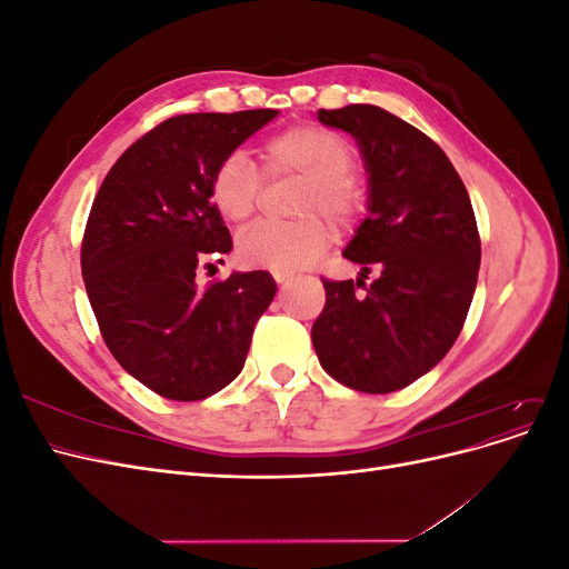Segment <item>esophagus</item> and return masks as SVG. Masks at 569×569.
Masks as SVG:
<instances>
[{
	"label": "esophagus",
	"mask_w": 569,
	"mask_h": 569,
	"mask_svg": "<svg viewBox=\"0 0 569 569\" xmlns=\"http://www.w3.org/2000/svg\"><path fill=\"white\" fill-rule=\"evenodd\" d=\"M272 278H274V282H278V284H289L291 280H295V274H289V272H272Z\"/></svg>",
	"instance_id": "obj_1"
}]
</instances>
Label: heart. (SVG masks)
Here are the masks:
<instances>
[{
    "mask_svg": "<svg viewBox=\"0 0 569 569\" xmlns=\"http://www.w3.org/2000/svg\"><path fill=\"white\" fill-rule=\"evenodd\" d=\"M268 178H306L297 201V222H261L237 242V253L249 266L272 272H297L308 268L330 247L335 228H351L366 209V189L353 173V149L332 130L320 126H295L270 137L261 149ZM263 199V176L244 151L222 159L211 178V201L218 213L244 226Z\"/></svg>",
    "mask_w": 569,
    "mask_h": 569,
    "instance_id": "obj_1",
    "label": "heart"
}]
</instances>
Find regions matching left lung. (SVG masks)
<instances>
[{"mask_svg":"<svg viewBox=\"0 0 569 569\" xmlns=\"http://www.w3.org/2000/svg\"><path fill=\"white\" fill-rule=\"evenodd\" d=\"M318 120L363 153L368 218L343 258L365 280L377 269L378 280H322L311 339L337 382L389 393L432 370L462 330L481 258L475 211L449 157L406 120L372 104L320 109Z\"/></svg>","mask_w":569,"mask_h":569,"instance_id":"1","label":"left lung"}]
</instances>
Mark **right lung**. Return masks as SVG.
<instances>
[{
  "label": "right lung",
  "instance_id": "obj_1",
  "mask_svg": "<svg viewBox=\"0 0 569 569\" xmlns=\"http://www.w3.org/2000/svg\"><path fill=\"white\" fill-rule=\"evenodd\" d=\"M274 109L184 113L126 149L94 197L80 266L101 337L126 372L163 399L201 401L242 372L278 284L266 270L197 287L232 249L211 201L216 166Z\"/></svg>",
  "mask_w": 569,
  "mask_h": 569
}]
</instances>
